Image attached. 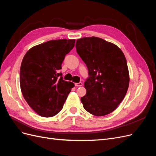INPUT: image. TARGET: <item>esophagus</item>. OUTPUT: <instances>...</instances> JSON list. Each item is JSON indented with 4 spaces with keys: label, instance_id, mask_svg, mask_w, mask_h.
I'll return each mask as SVG.
<instances>
[{
    "label": "esophagus",
    "instance_id": "esophagus-1",
    "mask_svg": "<svg viewBox=\"0 0 156 156\" xmlns=\"http://www.w3.org/2000/svg\"><path fill=\"white\" fill-rule=\"evenodd\" d=\"M75 85L79 87H81L83 85V83L81 82H79V83H75Z\"/></svg>",
    "mask_w": 156,
    "mask_h": 156
}]
</instances>
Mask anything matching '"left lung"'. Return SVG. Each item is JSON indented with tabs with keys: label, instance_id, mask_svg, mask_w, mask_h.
I'll list each match as a JSON object with an SVG mask.
<instances>
[{
	"label": "left lung",
	"instance_id": "obj_1",
	"mask_svg": "<svg viewBox=\"0 0 156 156\" xmlns=\"http://www.w3.org/2000/svg\"><path fill=\"white\" fill-rule=\"evenodd\" d=\"M75 47L88 70L89 77L84 84L87 94L81 98L84 109L97 116L109 114L123 100L129 87V71L123 52L97 37L79 39Z\"/></svg>",
	"mask_w": 156,
	"mask_h": 156
}]
</instances>
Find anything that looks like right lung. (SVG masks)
<instances>
[{"label":"right lung","mask_w":156,"mask_h":156,"mask_svg":"<svg viewBox=\"0 0 156 156\" xmlns=\"http://www.w3.org/2000/svg\"><path fill=\"white\" fill-rule=\"evenodd\" d=\"M75 40H56L33 47L27 52L20 68V87L25 100L37 114L51 117L62 110L72 82L64 81L62 69L66 55Z\"/></svg>","instance_id":"add662e5"}]
</instances>
